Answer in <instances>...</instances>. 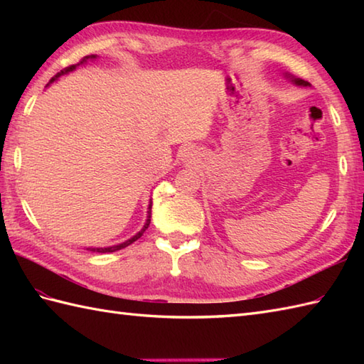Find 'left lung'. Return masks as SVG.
Returning a JSON list of instances; mask_svg holds the SVG:
<instances>
[{
	"mask_svg": "<svg viewBox=\"0 0 364 364\" xmlns=\"http://www.w3.org/2000/svg\"><path fill=\"white\" fill-rule=\"evenodd\" d=\"M286 76H288V78L294 82V84H296V86H304V87H306V86H310V82H306V81H304V80H300V78H294V76L292 75H286Z\"/></svg>",
	"mask_w": 364,
	"mask_h": 364,
	"instance_id": "obj_1",
	"label": "left lung"
}]
</instances>
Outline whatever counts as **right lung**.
<instances>
[{"label":"right lung","mask_w":364,"mask_h":364,"mask_svg":"<svg viewBox=\"0 0 364 364\" xmlns=\"http://www.w3.org/2000/svg\"><path fill=\"white\" fill-rule=\"evenodd\" d=\"M94 59H97V56H95V54H90V56H86V58H84L82 60H80V63L78 64H75V65H70V67H65L64 68V70H60L58 75H54L53 76V78L50 80V82L48 84H46V86H50V84L51 82H54V81H56L58 78H59V76H63V75H67V73H70V72H73L75 70V68L76 67H78V65H82V64H86L87 63V60H94ZM146 214H149V215H146V222H145V225H144V228L141 230V231H139V233L137 235H134L133 237H131V239H128V241H125V242H122V244H117V245H112V247H89V252H97V253H112V252H117V250H122V249H125V247H128L129 244H133L134 241H137V239L139 237H141L142 235H144V231L146 230V228H149V225H150V220H151V202H150V205H149V211H146Z\"/></svg>","instance_id":"add662e5"}]
</instances>
